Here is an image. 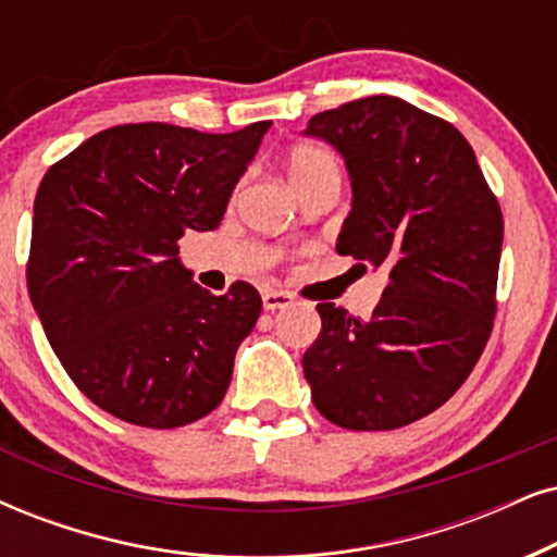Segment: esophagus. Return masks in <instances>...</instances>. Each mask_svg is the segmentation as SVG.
Here are the masks:
<instances>
[{"instance_id":"1","label":"esophagus","mask_w":557,"mask_h":557,"mask_svg":"<svg viewBox=\"0 0 557 557\" xmlns=\"http://www.w3.org/2000/svg\"><path fill=\"white\" fill-rule=\"evenodd\" d=\"M262 302L267 311H280V308L293 306L295 298L287 290H264L262 293Z\"/></svg>"}]
</instances>
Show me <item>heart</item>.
I'll list each match as a JSON object with an SVG mask.
<instances>
[{"label":"heart","mask_w":557,"mask_h":557,"mask_svg":"<svg viewBox=\"0 0 557 557\" xmlns=\"http://www.w3.org/2000/svg\"><path fill=\"white\" fill-rule=\"evenodd\" d=\"M287 174H290L293 185L300 193V189L311 187L321 180H342V166L339 159L323 146L300 144L287 157Z\"/></svg>","instance_id":"b5f03b06"}]
</instances>
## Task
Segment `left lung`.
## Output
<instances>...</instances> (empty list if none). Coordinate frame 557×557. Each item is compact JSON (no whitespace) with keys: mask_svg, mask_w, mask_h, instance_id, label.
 <instances>
[{"mask_svg":"<svg viewBox=\"0 0 557 557\" xmlns=\"http://www.w3.org/2000/svg\"><path fill=\"white\" fill-rule=\"evenodd\" d=\"M306 136L329 140L351 177L336 251L385 267L370 319L319 302L321 334L302 355L311 398L331 424L383 432L455 396L496 315L504 215L453 123L375 95L319 112Z\"/></svg>","mask_w":557,"mask_h":557,"instance_id":"8db88e82","label":"left lung"}]
</instances>
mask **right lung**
I'll return each instance as SVG.
<instances>
[{
  "instance_id": "1",
  "label": "right lung",
  "mask_w": 557,
  "mask_h": 557,
  "mask_svg": "<svg viewBox=\"0 0 557 557\" xmlns=\"http://www.w3.org/2000/svg\"><path fill=\"white\" fill-rule=\"evenodd\" d=\"M270 125H115L46 172L27 293L63 370L102 411L174 429L226 396L262 298L249 283L226 295L202 290L177 242L187 228H218Z\"/></svg>"
}]
</instances>
